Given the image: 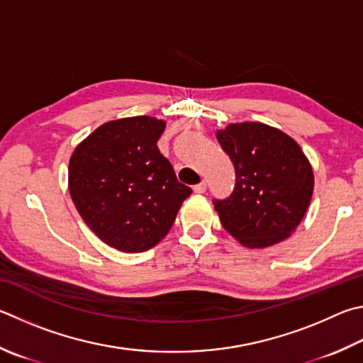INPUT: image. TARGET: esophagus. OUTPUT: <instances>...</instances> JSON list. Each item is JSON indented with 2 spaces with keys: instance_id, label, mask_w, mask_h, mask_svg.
<instances>
[{
  "instance_id": "esophagus-1",
  "label": "esophagus",
  "mask_w": 363,
  "mask_h": 363,
  "mask_svg": "<svg viewBox=\"0 0 363 363\" xmlns=\"http://www.w3.org/2000/svg\"><path fill=\"white\" fill-rule=\"evenodd\" d=\"M204 190H206V182L201 181L200 184H196V186H194V192L195 194H203Z\"/></svg>"
}]
</instances>
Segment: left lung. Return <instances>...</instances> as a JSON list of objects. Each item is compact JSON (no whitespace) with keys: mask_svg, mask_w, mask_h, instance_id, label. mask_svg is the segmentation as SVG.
<instances>
[{"mask_svg":"<svg viewBox=\"0 0 363 363\" xmlns=\"http://www.w3.org/2000/svg\"><path fill=\"white\" fill-rule=\"evenodd\" d=\"M217 141L233 162L236 182L227 200H214L223 228L249 249L291 236L314 190L311 163L294 138L262 122L230 123Z\"/></svg>","mask_w":363,"mask_h":363,"instance_id":"obj_1","label":"left lung"}]
</instances>
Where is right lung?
Segmentation results:
<instances>
[{"label": "right lung", "instance_id": "1", "mask_svg": "<svg viewBox=\"0 0 363 363\" xmlns=\"http://www.w3.org/2000/svg\"><path fill=\"white\" fill-rule=\"evenodd\" d=\"M164 127L149 116L106 122L69 159L68 187L77 213L98 238L122 252H144L160 242L192 194L157 147Z\"/></svg>", "mask_w": 363, "mask_h": 363}]
</instances>
